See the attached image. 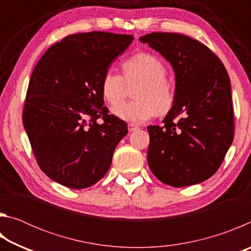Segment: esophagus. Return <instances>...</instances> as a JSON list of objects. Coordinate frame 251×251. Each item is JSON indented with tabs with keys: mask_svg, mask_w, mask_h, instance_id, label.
Wrapping results in <instances>:
<instances>
[{
	"mask_svg": "<svg viewBox=\"0 0 251 251\" xmlns=\"http://www.w3.org/2000/svg\"><path fill=\"white\" fill-rule=\"evenodd\" d=\"M138 128H139V126L134 124V123H129V124H128V131H135V130H137Z\"/></svg>",
	"mask_w": 251,
	"mask_h": 251,
	"instance_id": "34e87169",
	"label": "esophagus"
}]
</instances>
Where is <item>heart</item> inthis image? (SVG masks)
I'll list each match as a JSON object with an SVG mask.
<instances>
[{
  "label": "heart",
  "mask_w": 251,
  "mask_h": 251,
  "mask_svg": "<svg viewBox=\"0 0 251 251\" xmlns=\"http://www.w3.org/2000/svg\"><path fill=\"white\" fill-rule=\"evenodd\" d=\"M123 76L113 71L105 72L100 90L105 100L116 106L125 99L128 87L138 84L134 92L136 100L114 108V114L131 123L148 121L159 113H166L175 101L172 83L165 77L166 67L155 55L137 53L122 63Z\"/></svg>",
  "instance_id": "b5f03b06"
}]
</instances>
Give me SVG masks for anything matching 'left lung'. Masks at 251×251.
I'll return each mask as SVG.
<instances>
[{
  "label": "left lung",
  "instance_id": "obj_1",
  "mask_svg": "<svg viewBox=\"0 0 251 251\" xmlns=\"http://www.w3.org/2000/svg\"><path fill=\"white\" fill-rule=\"evenodd\" d=\"M171 63L175 101L161 126H148L151 173L173 187L195 185L218 171L233 139L230 79L223 62L201 42L178 33L142 36Z\"/></svg>",
  "mask_w": 251,
  "mask_h": 251
}]
</instances>
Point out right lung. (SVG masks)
<instances>
[{"instance_id": "1", "label": "right lung", "mask_w": 251, "mask_h": 251, "mask_svg": "<svg viewBox=\"0 0 251 251\" xmlns=\"http://www.w3.org/2000/svg\"><path fill=\"white\" fill-rule=\"evenodd\" d=\"M133 35H67L46 50L29 79L23 125L42 172L72 189L87 188L109 169L124 121L109 115L100 82Z\"/></svg>"}]
</instances>
